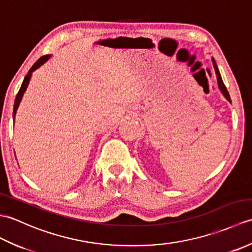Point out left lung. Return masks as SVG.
<instances>
[{
	"instance_id": "8db88e82",
	"label": "left lung",
	"mask_w": 252,
	"mask_h": 252,
	"mask_svg": "<svg viewBox=\"0 0 252 252\" xmlns=\"http://www.w3.org/2000/svg\"><path fill=\"white\" fill-rule=\"evenodd\" d=\"M213 62V67H215V70H216V73H217V78H218V83H219V87H220V90L222 91L223 95L225 96V97L227 98L228 101H231V97H229V94H228V91L226 90V87L224 85L223 81H222V78H221V74H220V71H219V69L217 67V63L215 62V60H212Z\"/></svg>"
}]
</instances>
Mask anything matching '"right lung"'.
<instances>
[{
	"mask_svg": "<svg viewBox=\"0 0 252 252\" xmlns=\"http://www.w3.org/2000/svg\"><path fill=\"white\" fill-rule=\"evenodd\" d=\"M49 58H50V55H44V56L40 57L39 60H37V61L33 63V66L31 67L29 72L27 73V76H26L25 79H24V82H23V84H21V87H20V89H19V91H18L17 96H16V98H15L14 111H13V117H14V118H15V115H16V111H17V108H18V106H19L20 100H21V98H23V95H24V93H25V91L27 90V87H28V84H29L30 78H31V73L33 72V71L35 70V69L39 68L41 65H43V63H44L47 60H49Z\"/></svg>",
	"mask_w": 252,
	"mask_h": 252,
	"instance_id": "right-lung-1",
	"label": "right lung"
}]
</instances>
